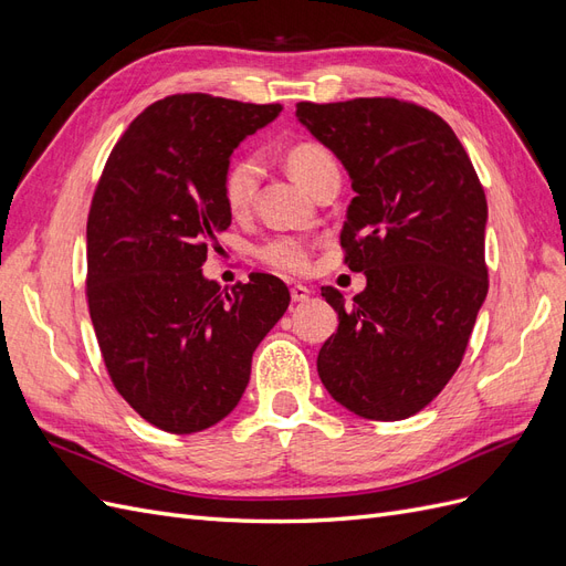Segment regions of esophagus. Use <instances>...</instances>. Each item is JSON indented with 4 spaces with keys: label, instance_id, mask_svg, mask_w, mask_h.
Masks as SVG:
<instances>
[{
    "label": "esophagus",
    "instance_id": "1",
    "mask_svg": "<svg viewBox=\"0 0 566 566\" xmlns=\"http://www.w3.org/2000/svg\"><path fill=\"white\" fill-rule=\"evenodd\" d=\"M290 297H293V302H306V300H310V287L293 285V287H290Z\"/></svg>",
    "mask_w": 566,
    "mask_h": 566
}]
</instances>
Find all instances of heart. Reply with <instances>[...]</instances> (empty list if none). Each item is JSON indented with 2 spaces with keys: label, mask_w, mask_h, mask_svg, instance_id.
<instances>
[{
  "label": "heart",
  "mask_w": 566,
  "mask_h": 566,
  "mask_svg": "<svg viewBox=\"0 0 566 566\" xmlns=\"http://www.w3.org/2000/svg\"><path fill=\"white\" fill-rule=\"evenodd\" d=\"M283 163L287 167V172L293 175L304 188H310L312 193L325 175H331L337 169L331 153L314 142H302V144L290 146L285 150ZM256 186H260V165H256V160L248 156L233 158L227 167L224 177H221V198H224L231 214L238 217L250 210ZM310 254H312L310 243L297 235L269 238L266 243L256 248L260 262L281 273H302L306 266H310Z\"/></svg>",
  "instance_id": "1"
}]
</instances>
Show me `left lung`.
Here are the masks:
<instances>
[{
  "mask_svg": "<svg viewBox=\"0 0 566 566\" xmlns=\"http://www.w3.org/2000/svg\"><path fill=\"white\" fill-rule=\"evenodd\" d=\"M297 117L349 172L339 245L366 273L352 304L321 287L339 316L321 382L361 418H410L453 378L489 293L484 188L455 132L410 101H302Z\"/></svg>",
  "mask_w": 566,
  "mask_h": 566,
  "instance_id": "obj_1",
  "label": "left lung"
}]
</instances>
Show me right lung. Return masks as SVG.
Returning a JSON list of instances; mask_svg holds the SVG:
<instances>
[{"label":"right lung","mask_w":566,"mask_h":566,"mask_svg":"<svg viewBox=\"0 0 566 566\" xmlns=\"http://www.w3.org/2000/svg\"><path fill=\"white\" fill-rule=\"evenodd\" d=\"M281 104L175 94L148 106L111 150L87 219V302L115 389L158 430L224 420L252 354L290 304L281 279L252 273L221 290L202 276L227 231L231 153Z\"/></svg>","instance_id":"obj_1"}]
</instances>
